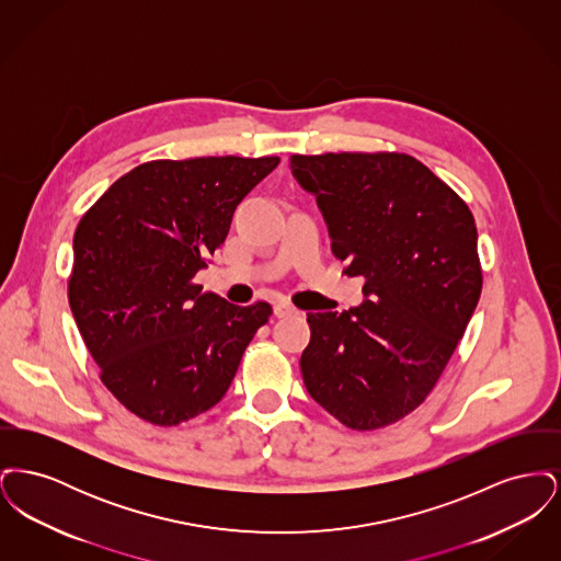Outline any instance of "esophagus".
<instances>
[{
	"label": "esophagus",
	"mask_w": 561,
	"mask_h": 561,
	"mask_svg": "<svg viewBox=\"0 0 561 561\" xmlns=\"http://www.w3.org/2000/svg\"><path fill=\"white\" fill-rule=\"evenodd\" d=\"M273 313H275L277 318H288V316H294V313H296V309H294L290 302H286V300H279V302H275V307H273Z\"/></svg>",
	"instance_id": "1"
}]
</instances>
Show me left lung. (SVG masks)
<instances>
[{"mask_svg": "<svg viewBox=\"0 0 561 561\" xmlns=\"http://www.w3.org/2000/svg\"><path fill=\"white\" fill-rule=\"evenodd\" d=\"M364 302L307 313L309 396L345 427L373 431L416 410L444 373L481 294L469 206L405 153L293 156Z\"/></svg>", "mask_w": 561, "mask_h": 561, "instance_id": "1", "label": "left lung"}]
</instances>
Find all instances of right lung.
<instances>
[{"label": "right lung", "mask_w": 561, "mask_h": 561, "mask_svg": "<svg viewBox=\"0 0 561 561\" xmlns=\"http://www.w3.org/2000/svg\"><path fill=\"white\" fill-rule=\"evenodd\" d=\"M279 158L156 160L117 179L73 236L69 305L115 400L174 427L227 393L271 305H231L193 282L241 199Z\"/></svg>", "instance_id": "add662e5"}]
</instances>
